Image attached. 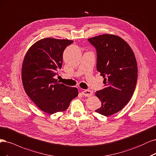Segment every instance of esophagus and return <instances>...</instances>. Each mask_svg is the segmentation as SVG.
<instances>
[{
    "instance_id": "1",
    "label": "esophagus",
    "mask_w": 156,
    "mask_h": 156,
    "mask_svg": "<svg viewBox=\"0 0 156 156\" xmlns=\"http://www.w3.org/2000/svg\"><path fill=\"white\" fill-rule=\"evenodd\" d=\"M82 94L83 95V96L90 97V96H92L93 93L92 91H91V90L86 89V90H83V91H82Z\"/></svg>"
}]
</instances>
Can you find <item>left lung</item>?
Segmentation results:
<instances>
[{"instance_id":"8db88e82","label":"left lung","mask_w":156,"mask_h":156,"mask_svg":"<svg viewBox=\"0 0 156 156\" xmlns=\"http://www.w3.org/2000/svg\"><path fill=\"white\" fill-rule=\"evenodd\" d=\"M88 40L97 48V69L104 78V88L95 93L101 101L95 112L108 117L131 99L137 80V61L129 45L119 36L105 34Z\"/></svg>"}]
</instances>
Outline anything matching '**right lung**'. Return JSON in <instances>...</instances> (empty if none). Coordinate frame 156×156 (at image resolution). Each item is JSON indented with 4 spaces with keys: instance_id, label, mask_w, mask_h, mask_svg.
Instances as JSON below:
<instances>
[{
    "instance_id": "obj_1",
    "label": "right lung",
    "mask_w": 156,
    "mask_h": 156,
    "mask_svg": "<svg viewBox=\"0 0 156 156\" xmlns=\"http://www.w3.org/2000/svg\"><path fill=\"white\" fill-rule=\"evenodd\" d=\"M73 41L47 37L29 48L23 59L21 78L27 94L44 113L53 114L66 110L76 98V87L67 86L54 78L62 68L63 53Z\"/></svg>"
}]
</instances>
